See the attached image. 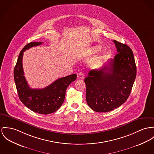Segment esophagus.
<instances>
[{"label":"esophagus","mask_w":154,"mask_h":154,"mask_svg":"<svg viewBox=\"0 0 154 154\" xmlns=\"http://www.w3.org/2000/svg\"><path fill=\"white\" fill-rule=\"evenodd\" d=\"M84 74L82 72H80L77 74V79H84Z\"/></svg>","instance_id":"1"}]
</instances>
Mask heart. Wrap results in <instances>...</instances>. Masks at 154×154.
I'll return each mask as SVG.
<instances>
[{"label":"heart","instance_id":"b5f03b06","mask_svg":"<svg viewBox=\"0 0 154 154\" xmlns=\"http://www.w3.org/2000/svg\"><path fill=\"white\" fill-rule=\"evenodd\" d=\"M101 50V48L100 46H94L90 48L88 51V54L89 55H93L98 52H99Z\"/></svg>","mask_w":154,"mask_h":154}]
</instances>
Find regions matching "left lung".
<instances>
[{"label":"left lung","instance_id":"left-lung-1","mask_svg":"<svg viewBox=\"0 0 154 154\" xmlns=\"http://www.w3.org/2000/svg\"><path fill=\"white\" fill-rule=\"evenodd\" d=\"M113 42L118 52L114 58L100 69L90 71L84 79L87 104L98 112L111 111L124 103L137 75L132 50L125 44Z\"/></svg>","mask_w":154,"mask_h":154}]
</instances>
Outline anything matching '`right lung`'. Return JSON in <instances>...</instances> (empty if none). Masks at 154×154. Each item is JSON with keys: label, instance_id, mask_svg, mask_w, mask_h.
Segmentation results:
<instances>
[{"label": "right lung", "instance_id": "obj_1", "mask_svg": "<svg viewBox=\"0 0 154 154\" xmlns=\"http://www.w3.org/2000/svg\"><path fill=\"white\" fill-rule=\"evenodd\" d=\"M42 42H31L20 51L14 69V79L20 101L30 110L40 114H49L56 111L63 104L67 87L75 80L76 74L56 80L42 89H32L24 76L22 59L23 52L33 46H39Z\"/></svg>", "mask_w": 154, "mask_h": 154}]
</instances>
